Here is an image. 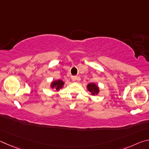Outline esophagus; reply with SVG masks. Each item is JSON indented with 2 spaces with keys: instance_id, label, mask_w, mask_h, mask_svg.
<instances>
[{
  "instance_id": "esophagus-1",
  "label": "esophagus",
  "mask_w": 149,
  "mask_h": 149,
  "mask_svg": "<svg viewBox=\"0 0 149 149\" xmlns=\"http://www.w3.org/2000/svg\"><path fill=\"white\" fill-rule=\"evenodd\" d=\"M71 79L72 80V81H76L77 79V76H72Z\"/></svg>"
}]
</instances>
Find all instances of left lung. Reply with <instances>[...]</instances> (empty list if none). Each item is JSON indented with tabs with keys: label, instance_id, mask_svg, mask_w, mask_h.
<instances>
[{
	"label": "left lung",
	"instance_id": "8db88e82",
	"mask_svg": "<svg viewBox=\"0 0 149 149\" xmlns=\"http://www.w3.org/2000/svg\"><path fill=\"white\" fill-rule=\"evenodd\" d=\"M86 87H87V90L89 91L92 95H98V93L100 92V87L98 86V85H97L93 82L88 84L86 86Z\"/></svg>",
	"mask_w": 149,
	"mask_h": 149
}]
</instances>
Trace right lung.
<instances>
[{
  "mask_svg": "<svg viewBox=\"0 0 149 149\" xmlns=\"http://www.w3.org/2000/svg\"><path fill=\"white\" fill-rule=\"evenodd\" d=\"M65 84V82L61 80H54L50 83V88L52 89H56V91H58L60 89L63 88V86Z\"/></svg>",
  "mask_w": 149,
  "mask_h": 149,
  "instance_id": "1",
  "label": "right lung"
}]
</instances>
